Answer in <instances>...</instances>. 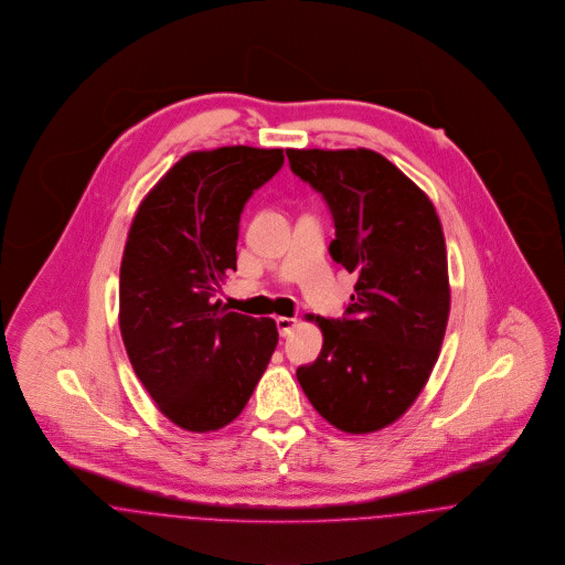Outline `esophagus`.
<instances>
[{
  "label": "esophagus",
  "instance_id": "1",
  "mask_svg": "<svg viewBox=\"0 0 565 565\" xmlns=\"http://www.w3.org/2000/svg\"><path fill=\"white\" fill-rule=\"evenodd\" d=\"M296 326L297 319H291V317H278L276 319V327H278L280 335H289L296 329Z\"/></svg>",
  "mask_w": 565,
  "mask_h": 565
}]
</instances>
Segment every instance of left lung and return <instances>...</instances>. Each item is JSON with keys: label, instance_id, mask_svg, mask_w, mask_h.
Returning a JSON list of instances; mask_svg holds the SVG:
<instances>
[{"label": "left lung", "instance_id": "left-lung-1", "mask_svg": "<svg viewBox=\"0 0 565 565\" xmlns=\"http://www.w3.org/2000/svg\"><path fill=\"white\" fill-rule=\"evenodd\" d=\"M287 157L333 216L331 259L356 274L344 317H317L323 349L297 381L333 427L372 434L413 406L440 355L450 310L443 225L429 198L374 150Z\"/></svg>", "mask_w": 565, "mask_h": 565}]
</instances>
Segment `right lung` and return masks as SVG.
Masks as SVG:
<instances>
[{
	"label": "right lung",
	"instance_id": "obj_1",
	"mask_svg": "<svg viewBox=\"0 0 565 565\" xmlns=\"http://www.w3.org/2000/svg\"><path fill=\"white\" fill-rule=\"evenodd\" d=\"M282 163V149L189 152L150 189L129 227L122 344L157 408L186 431L232 423L278 344L271 319L230 312L214 294L236 269L244 204Z\"/></svg>",
	"mask_w": 565,
	"mask_h": 565
}]
</instances>
